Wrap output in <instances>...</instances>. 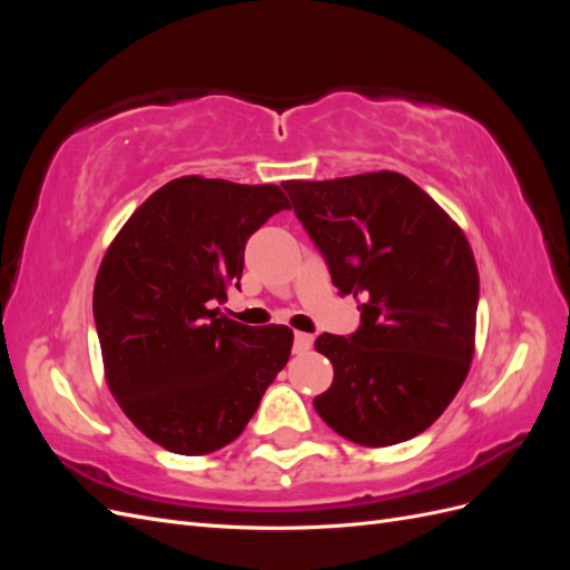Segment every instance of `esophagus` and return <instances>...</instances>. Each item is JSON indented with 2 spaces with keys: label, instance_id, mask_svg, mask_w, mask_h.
<instances>
[{
  "label": "esophagus",
  "instance_id": "34e87169",
  "mask_svg": "<svg viewBox=\"0 0 570 570\" xmlns=\"http://www.w3.org/2000/svg\"><path fill=\"white\" fill-rule=\"evenodd\" d=\"M312 344H314V335H308V333H295V352L312 350Z\"/></svg>",
  "mask_w": 570,
  "mask_h": 570
}]
</instances>
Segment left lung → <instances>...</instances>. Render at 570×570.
Segmentation results:
<instances>
[{
  "label": "left lung",
  "mask_w": 570,
  "mask_h": 570,
  "mask_svg": "<svg viewBox=\"0 0 570 570\" xmlns=\"http://www.w3.org/2000/svg\"><path fill=\"white\" fill-rule=\"evenodd\" d=\"M283 187L340 295L361 299L356 333L316 337L335 371L318 416L364 446L421 435L471 371L480 283L469 239L394 170Z\"/></svg>",
  "instance_id": "obj_1"
}]
</instances>
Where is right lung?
Returning <instances> with one entry per match:
<instances>
[{"label": "right lung", "instance_id": "obj_1", "mask_svg": "<svg viewBox=\"0 0 570 570\" xmlns=\"http://www.w3.org/2000/svg\"><path fill=\"white\" fill-rule=\"evenodd\" d=\"M283 209L278 185L183 176L137 206L101 258L92 308L107 385L168 452L230 444L287 364V325L252 327L212 308L239 287L252 233Z\"/></svg>", "mask_w": 570, "mask_h": 570}]
</instances>
